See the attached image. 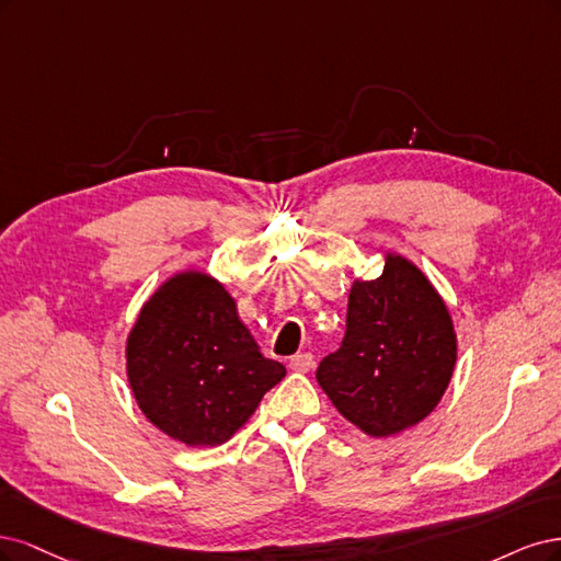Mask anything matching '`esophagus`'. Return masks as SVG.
Wrapping results in <instances>:
<instances>
[{
	"label": "esophagus",
	"instance_id": "esophagus-1",
	"mask_svg": "<svg viewBox=\"0 0 561 561\" xmlns=\"http://www.w3.org/2000/svg\"><path fill=\"white\" fill-rule=\"evenodd\" d=\"M312 366H314V356L310 352H302V354H296L288 358V368L296 373H307Z\"/></svg>",
	"mask_w": 561,
	"mask_h": 561
}]
</instances>
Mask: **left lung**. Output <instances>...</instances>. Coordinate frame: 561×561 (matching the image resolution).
<instances>
[{
    "label": "left lung",
    "mask_w": 561,
    "mask_h": 561,
    "mask_svg": "<svg viewBox=\"0 0 561 561\" xmlns=\"http://www.w3.org/2000/svg\"><path fill=\"white\" fill-rule=\"evenodd\" d=\"M457 366V331L436 286L410 259L385 251L377 279H354L342 347L317 382L370 438L399 436L436 410Z\"/></svg>",
    "instance_id": "left-lung-1"
}]
</instances>
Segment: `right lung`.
I'll return each mask as SVG.
<instances>
[{
	"instance_id": "add662e5",
	"label": "right lung",
	"mask_w": 561,
	"mask_h": 561,
	"mask_svg": "<svg viewBox=\"0 0 561 561\" xmlns=\"http://www.w3.org/2000/svg\"><path fill=\"white\" fill-rule=\"evenodd\" d=\"M125 375L139 410L188 447L224 445L286 375L265 358L226 286L179 270L141 305L125 340Z\"/></svg>"
}]
</instances>
